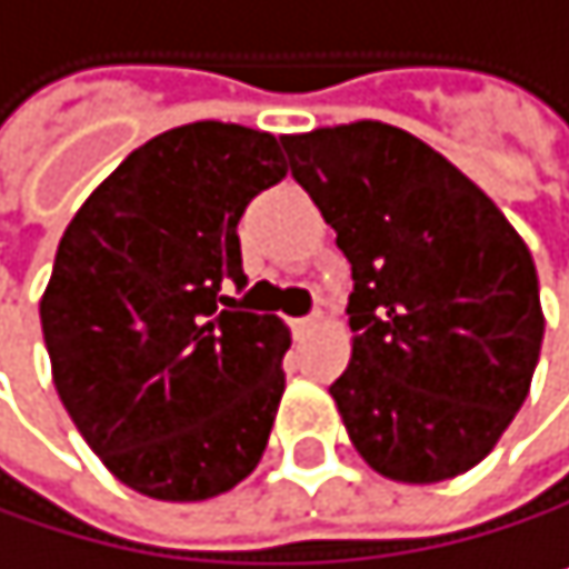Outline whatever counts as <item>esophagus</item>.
I'll list each match as a JSON object with an SVG mask.
<instances>
[{"mask_svg":"<svg viewBox=\"0 0 569 569\" xmlns=\"http://www.w3.org/2000/svg\"><path fill=\"white\" fill-rule=\"evenodd\" d=\"M316 322H319V311H316V316H305V319H291V332H295V336H305Z\"/></svg>","mask_w":569,"mask_h":569,"instance_id":"1","label":"esophagus"}]
</instances>
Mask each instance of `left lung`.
<instances>
[{
	"mask_svg": "<svg viewBox=\"0 0 569 569\" xmlns=\"http://www.w3.org/2000/svg\"><path fill=\"white\" fill-rule=\"evenodd\" d=\"M281 146L352 268V359L329 393L356 451L407 486L475 468L519 413L543 342L522 237L403 128L356 121Z\"/></svg>",
	"mask_w": 569,
	"mask_h": 569,
	"instance_id": "1",
	"label": "left lung"
}]
</instances>
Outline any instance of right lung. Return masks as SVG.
I'll return each mask as SVG.
<instances>
[{"label":"right lung","mask_w":569,"mask_h":569,"mask_svg":"<svg viewBox=\"0 0 569 569\" xmlns=\"http://www.w3.org/2000/svg\"><path fill=\"white\" fill-rule=\"evenodd\" d=\"M288 162L278 138L196 121L134 149L60 237L40 322L57 393L128 489L213 499L258 468L291 346L247 284L237 223Z\"/></svg>","instance_id":"add662e5"}]
</instances>
